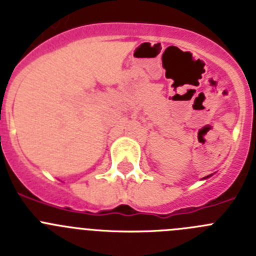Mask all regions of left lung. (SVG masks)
I'll list each match as a JSON object with an SVG mask.
<instances>
[{
    "mask_svg": "<svg viewBox=\"0 0 256 256\" xmlns=\"http://www.w3.org/2000/svg\"><path fill=\"white\" fill-rule=\"evenodd\" d=\"M205 178H206V177H205Z\"/></svg>",
    "mask_w": 256,
    "mask_h": 256,
    "instance_id": "left-lung-1",
    "label": "left lung"
}]
</instances>
